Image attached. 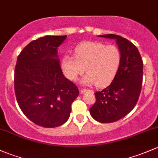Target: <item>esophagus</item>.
<instances>
[{
  "label": "esophagus",
  "mask_w": 158,
  "mask_h": 158,
  "mask_svg": "<svg viewBox=\"0 0 158 158\" xmlns=\"http://www.w3.org/2000/svg\"><path fill=\"white\" fill-rule=\"evenodd\" d=\"M87 92H89V90H88V89H81L80 90L81 94H84V93H85Z\"/></svg>",
  "instance_id": "obj_1"
}]
</instances>
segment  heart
Wrapping results in <instances>:
<instances>
[{"label": "heart", "mask_w": 158, "mask_h": 158, "mask_svg": "<svg viewBox=\"0 0 158 158\" xmlns=\"http://www.w3.org/2000/svg\"><path fill=\"white\" fill-rule=\"evenodd\" d=\"M120 61V52L116 46L86 41L76 48L75 56H64L61 66L65 76L70 80H76L85 68L87 74L81 79V83H96L98 87H104L115 77Z\"/></svg>", "instance_id": "heart-1"}]
</instances>
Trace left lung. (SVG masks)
<instances>
[{"label": "left lung", "instance_id": "1", "mask_svg": "<svg viewBox=\"0 0 158 158\" xmlns=\"http://www.w3.org/2000/svg\"><path fill=\"white\" fill-rule=\"evenodd\" d=\"M98 36L115 40L121 56L118 71L112 82L94 93L96 101L89 109L95 120L108 123L127 116L135 106L142 89L143 62L139 50L127 39L114 34Z\"/></svg>", "mask_w": 158, "mask_h": 158}]
</instances>
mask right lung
<instances>
[{
	"instance_id": "obj_1",
	"label": "right lung",
	"mask_w": 158,
	"mask_h": 158,
	"mask_svg": "<svg viewBox=\"0 0 158 158\" xmlns=\"http://www.w3.org/2000/svg\"><path fill=\"white\" fill-rule=\"evenodd\" d=\"M66 35H45L31 41L18 56L14 89L23 114L46 128L57 127L69 119L79 89L64 76L58 47Z\"/></svg>"
}]
</instances>
